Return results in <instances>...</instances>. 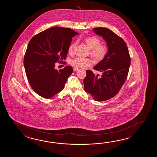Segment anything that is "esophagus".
I'll use <instances>...</instances> for the list:
<instances>
[{"instance_id":"esophagus-1","label":"esophagus","mask_w":157,"mask_h":157,"mask_svg":"<svg viewBox=\"0 0 157 157\" xmlns=\"http://www.w3.org/2000/svg\"><path fill=\"white\" fill-rule=\"evenodd\" d=\"M79 70V68H74V70L75 71H77L78 70Z\"/></svg>"}]
</instances>
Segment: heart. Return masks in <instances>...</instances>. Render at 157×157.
Instances as JSON below:
<instances>
[{"mask_svg":"<svg viewBox=\"0 0 157 157\" xmlns=\"http://www.w3.org/2000/svg\"><path fill=\"white\" fill-rule=\"evenodd\" d=\"M82 41L90 49V54L94 59L98 62L103 60L108 52V48L105 44H101V40L99 37L95 36L85 37ZM77 43L74 41L71 44L68 48V53H74ZM70 64L77 68H82L90 66L92 64V60L87 58L77 57L70 61Z\"/></svg>","mask_w":157,"mask_h":157,"instance_id":"heart-1","label":"heart"}]
</instances>
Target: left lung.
Masks as SVG:
<instances>
[{
  "label": "left lung",
  "instance_id": "obj_1",
  "mask_svg": "<svg viewBox=\"0 0 157 157\" xmlns=\"http://www.w3.org/2000/svg\"><path fill=\"white\" fill-rule=\"evenodd\" d=\"M93 31L107 42L108 52L94 67L101 75L86 71L83 84L85 91L94 100L102 101L113 98L120 91L127 78L131 58L126 43L112 31L105 27H95Z\"/></svg>",
  "mask_w": 157,
  "mask_h": 157
}]
</instances>
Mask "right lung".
<instances>
[{
  "instance_id": "right-lung-1",
  "label": "right lung",
  "mask_w": 157,
  "mask_h": 157,
  "mask_svg": "<svg viewBox=\"0 0 157 157\" xmlns=\"http://www.w3.org/2000/svg\"><path fill=\"white\" fill-rule=\"evenodd\" d=\"M78 33L69 28L54 27L32 37L24 57L27 78L33 91L50 99L63 89L73 72L71 66L58 71L56 62L66 59L72 38Z\"/></svg>"
}]
</instances>
